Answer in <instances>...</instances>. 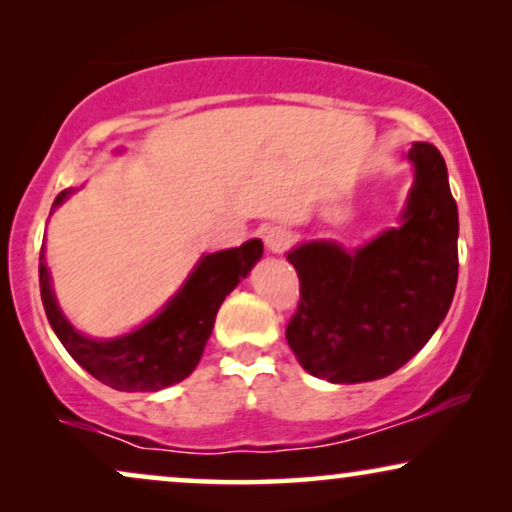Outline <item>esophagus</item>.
Returning <instances> with one entry per match:
<instances>
[{"instance_id":"1","label":"esophagus","mask_w":512,"mask_h":512,"mask_svg":"<svg viewBox=\"0 0 512 512\" xmlns=\"http://www.w3.org/2000/svg\"><path fill=\"white\" fill-rule=\"evenodd\" d=\"M291 242L293 235L286 228H272L268 230V235H265V244H268L272 254H284V251L291 247Z\"/></svg>"}]
</instances>
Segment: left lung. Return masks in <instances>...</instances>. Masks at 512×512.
Listing matches in <instances>:
<instances>
[{
	"label": "left lung",
	"instance_id": "1",
	"mask_svg": "<svg viewBox=\"0 0 512 512\" xmlns=\"http://www.w3.org/2000/svg\"><path fill=\"white\" fill-rule=\"evenodd\" d=\"M415 165L403 226L347 254L333 242L293 249L298 310L286 340L307 373L335 384L396 373L450 310L459 275V214L433 144H412Z\"/></svg>",
	"mask_w": 512,
	"mask_h": 512
}]
</instances>
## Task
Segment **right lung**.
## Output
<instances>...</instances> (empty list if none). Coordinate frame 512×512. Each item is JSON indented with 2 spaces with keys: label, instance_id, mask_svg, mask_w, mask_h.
Masks as SVG:
<instances>
[{
  "label": "right lung",
  "instance_id": "add662e5",
  "mask_svg": "<svg viewBox=\"0 0 512 512\" xmlns=\"http://www.w3.org/2000/svg\"><path fill=\"white\" fill-rule=\"evenodd\" d=\"M69 193L72 188L58 193L53 207H58ZM261 256V240H249L237 249L205 256L156 319L123 338L97 342L83 338L62 317L53 298L44 249H41V303H44L46 317L51 321L55 335L72 354V359L90 375L118 391H158L193 373L205 352L209 335H212L221 303L235 289L237 282L247 277V272L254 268Z\"/></svg>",
  "mask_w": 512,
  "mask_h": 512
}]
</instances>
